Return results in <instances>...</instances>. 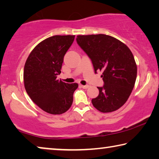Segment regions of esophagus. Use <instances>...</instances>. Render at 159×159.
Returning a JSON list of instances; mask_svg holds the SVG:
<instances>
[{"mask_svg": "<svg viewBox=\"0 0 159 159\" xmlns=\"http://www.w3.org/2000/svg\"><path fill=\"white\" fill-rule=\"evenodd\" d=\"M81 87L83 89H87V88L89 87V85H81Z\"/></svg>", "mask_w": 159, "mask_h": 159, "instance_id": "obj_1", "label": "esophagus"}]
</instances>
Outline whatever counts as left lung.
Wrapping results in <instances>:
<instances>
[{
  "label": "left lung",
  "instance_id": "8db88e82",
  "mask_svg": "<svg viewBox=\"0 0 159 159\" xmlns=\"http://www.w3.org/2000/svg\"><path fill=\"white\" fill-rule=\"evenodd\" d=\"M77 44L91 59L94 72H102L104 86L92 99L99 111L117 110L126 103L132 92L137 75L134 55L125 44L104 34L77 35Z\"/></svg>",
  "mask_w": 159,
  "mask_h": 159
}]
</instances>
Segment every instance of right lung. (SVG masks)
Wrapping results in <instances>:
<instances>
[{"label":"right lung","instance_id":"obj_1","mask_svg":"<svg viewBox=\"0 0 159 159\" xmlns=\"http://www.w3.org/2000/svg\"><path fill=\"white\" fill-rule=\"evenodd\" d=\"M75 35H54L37 45L27 59L23 80L27 93L34 103L51 114L65 113L72 106L77 83L67 84L57 76L63 58Z\"/></svg>","mask_w":159,"mask_h":159}]
</instances>
